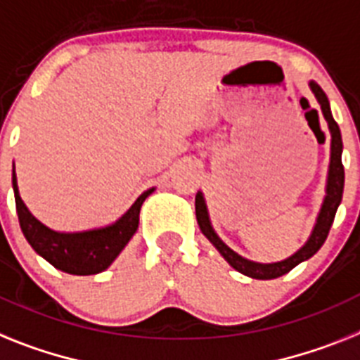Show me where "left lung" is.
<instances>
[{
	"label": "left lung",
	"mask_w": 360,
	"mask_h": 360,
	"mask_svg": "<svg viewBox=\"0 0 360 360\" xmlns=\"http://www.w3.org/2000/svg\"><path fill=\"white\" fill-rule=\"evenodd\" d=\"M309 89L315 95L316 102L320 105V111L324 115L326 122H328L329 135H331V146H329V166H328V179H326V195L322 199L320 210L316 214V221L313 225L309 238L306 243L288 256L285 259L280 262H271V264H259V262H252L249 258H243L238 255L236 250H232L231 247L226 245L221 238L217 236L214 231L210 216H208L207 201H205L203 192L199 190L195 194V217H198V225L201 229L207 240L212 243L217 249V252L226 259V264L231 265L232 269H236L238 273L245 274L249 278H256V280H273V278L282 276V274L289 273L291 269L297 267L298 264L309 259L311 256L315 255L320 247L324 245L326 238L329 234V229L333 225L335 214L339 208L340 201H342V192H344V166H342V137H340L339 124L335 122L333 115H331V108H329V101L326 93L322 91V87L316 82L309 80ZM316 115V111H315Z\"/></svg>",
	"instance_id": "obj_1"
}]
</instances>
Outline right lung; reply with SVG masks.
<instances>
[{
    "label": "right lung",
    "mask_w": 360,
    "mask_h": 360,
    "mask_svg": "<svg viewBox=\"0 0 360 360\" xmlns=\"http://www.w3.org/2000/svg\"><path fill=\"white\" fill-rule=\"evenodd\" d=\"M12 190L16 199L21 232L29 241V245L53 267L60 269L63 273L87 276L105 271L122 252L124 247L128 245V241L134 238L139 229V212L144 199L155 188H148L139 195L135 203L117 221L78 232L53 231L38 217L32 216L20 195L16 170H12Z\"/></svg>",
    "instance_id": "obj_1"
}]
</instances>
